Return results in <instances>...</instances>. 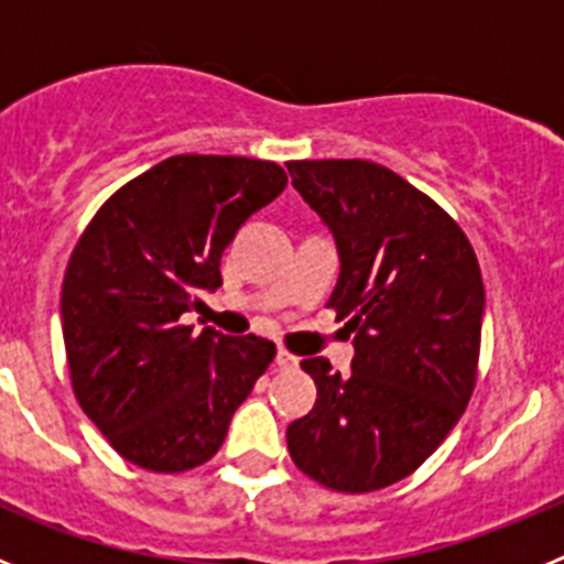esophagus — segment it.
<instances>
[{"mask_svg":"<svg viewBox=\"0 0 564 564\" xmlns=\"http://www.w3.org/2000/svg\"><path fill=\"white\" fill-rule=\"evenodd\" d=\"M296 364H299V358L293 356V352H288L285 347H279V350H276V367H279V370H293Z\"/></svg>","mask_w":564,"mask_h":564,"instance_id":"obj_1","label":"esophagus"}]
</instances>
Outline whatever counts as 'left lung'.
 Instances as JSON below:
<instances>
[{"instance_id":"8db88e82","label":"left lung","mask_w":564,"mask_h":564,"mask_svg":"<svg viewBox=\"0 0 564 564\" xmlns=\"http://www.w3.org/2000/svg\"><path fill=\"white\" fill-rule=\"evenodd\" d=\"M293 188L336 237L327 307L352 333V372L305 358L316 406L288 426L299 471L344 495L410 477L460 421L477 383L480 262L430 194L372 161H291Z\"/></svg>"}]
</instances>
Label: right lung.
Returning a JSON list of instances; mask_svg holds the SVG:
<instances>
[{
	"label": "right lung",
	"mask_w": 564,
	"mask_h": 564,
	"mask_svg": "<svg viewBox=\"0 0 564 564\" xmlns=\"http://www.w3.org/2000/svg\"><path fill=\"white\" fill-rule=\"evenodd\" d=\"M285 183L271 161L174 154L123 183L78 237L62 285L69 381L123 460L158 475L212 460L276 356L268 338L181 318L223 285V251Z\"/></svg>",
	"instance_id": "1"
}]
</instances>
